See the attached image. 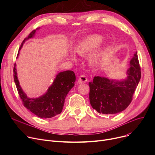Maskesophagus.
<instances>
[{"label": "esophagus", "instance_id": "obj_1", "mask_svg": "<svg viewBox=\"0 0 155 155\" xmlns=\"http://www.w3.org/2000/svg\"><path fill=\"white\" fill-rule=\"evenodd\" d=\"M87 81V78L85 75H80L78 80V84H82L85 83Z\"/></svg>", "mask_w": 155, "mask_h": 155}]
</instances>
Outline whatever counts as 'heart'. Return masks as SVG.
Here are the masks:
<instances>
[{"instance_id": "heart-1", "label": "heart", "mask_w": 155, "mask_h": 155, "mask_svg": "<svg viewBox=\"0 0 155 155\" xmlns=\"http://www.w3.org/2000/svg\"><path fill=\"white\" fill-rule=\"evenodd\" d=\"M103 41V38L98 35H95L88 36L78 44L76 48V52L79 55H84L87 53L90 52L94 48L99 46ZM71 58L73 60L76 59V56L74 54H71ZM99 58V55L97 53L92 54L91 57V61L94 64L98 61Z\"/></svg>"}]
</instances>
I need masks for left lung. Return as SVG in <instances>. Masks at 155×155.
I'll return each mask as SVG.
<instances>
[{"mask_svg": "<svg viewBox=\"0 0 155 155\" xmlns=\"http://www.w3.org/2000/svg\"><path fill=\"white\" fill-rule=\"evenodd\" d=\"M127 74V78L120 81L94 77L92 82L88 83L92 108L100 114H116L129 106L141 75L137 52L130 61Z\"/></svg>", "mask_w": 155, "mask_h": 155, "instance_id": "8db88e82", "label": "left lung"}]
</instances>
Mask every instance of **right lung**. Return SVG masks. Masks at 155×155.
<instances>
[{"label": "right lung", "instance_id": "add662e5", "mask_svg": "<svg viewBox=\"0 0 155 155\" xmlns=\"http://www.w3.org/2000/svg\"><path fill=\"white\" fill-rule=\"evenodd\" d=\"M36 31V29L32 31L29 36L23 40L19 51L24 42L35 36ZM19 54V51L18 56ZM15 67V63L13 70L14 79L24 106L37 117L43 119L51 118L60 114L63 108L67 95L75 85L76 80L75 73L71 70L60 72L45 94L38 98H29L19 85Z\"/></svg>", "mask_w": 155, "mask_h": 155}]
</instances>
